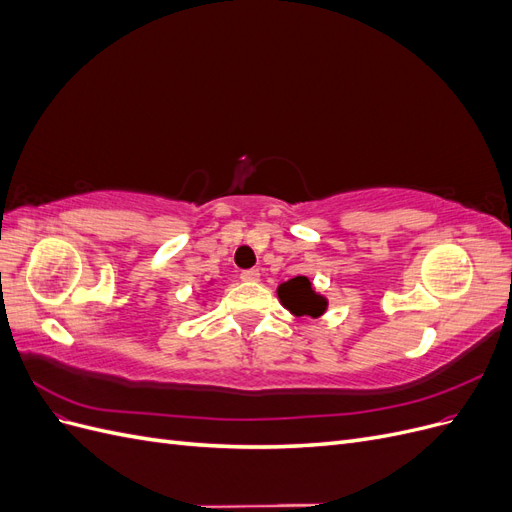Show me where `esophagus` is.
Segmentation results:
<instances>
[{
    "mask_svg": "<svg viewBox=\"0 0 512 512\" xmlns=\"http://www.w3.org/2000/svg\"><path fill=\"white\" fill-rule=\"evenodd\" d=\"M241 280H243V282H258V280H260V273H258L256 269L243 271V273H241Z\"/></svg>",
    "mask_w": 512,
    "mask_h": 512,
    "instance_id": "esophagus-1",
    "label": "esophagus"
}]
</instances>
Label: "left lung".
I'll return each instance as SVG.
<instances>
[{
    "instance_id": "1",
    "label": "left lung",
    "mask_w": 512,
    "mask_h": 512,
    "mask_svg": "<svg viewBox=\"0 0 512 512\" xmlns=\"http://www.w3.org/2000/svg\"><path fill=\"white\" fill-rule=\"evenodd\" d=\"M277 299L294 318H320L329 307V299L320 294L305 275H297L277 286Z\"/></svg>"
}]
</instances>
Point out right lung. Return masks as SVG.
Here are the masks:
<instances>
[{"label": "right lung", "instance_id": "obj_1", "mask_svg": "<svg viewBox=\"0 0 512 512\" xmlns=\"http://www.w3.org/2000/svg\"><path fill=\"white\" fill-rule=\"evenodd\" d=\"M211 284H213V282H209V286H211Z\"/></svg>", "mask_w": 512, "mask_h": 512}]
</instances>
